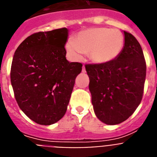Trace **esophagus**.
I'll return each mask as SVG.
<instances>
[{"mask_svg": "<svg viewBox=\"0 0 157 157\" xmlns=\"http://www.w3.org/2000/svg\"><path fill=\"white\" fill-rule=\"evenodd\" d=\"M82 71L83 72V73H85L86 72V68H85V65H83L82 67Z\"/></svg>", "mask_w": 157, "mask_h": 157, "instance_id": "obj_1", "label": "esophagus"}]
</instances>
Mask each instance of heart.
<instances>
[{"mask_svg": "<svg viewBox=\"0 0 157 157\" xmlns=\"http://www.w3.org/2000/svg\"><path fill=\"white\" fill-rule=\"evenodd\" d=\"M123 46L124 36L120 30L94 27L80 31L73 41L67 43L66 49L76 59L89 52L93 62L103 64L117 59Z\"/></svg>", "mask_w": 157, "mask_h": 157, "instance_id": "1", "label": "heart"}]
</instances>
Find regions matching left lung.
<instances>
[{
	"label": "left lung",
	"mask_w": 157,
	"mask_h": 157,
	"mask_svg": "<svg viewBox=\"0 0 157 157\" xmlns=\"http://www.w3.org/2000/svg\"><path fill=\"white\" fill-rule=\"evenodd\" d=\"M124 46L110 63L86 64L89 89L96 116L108 125L125 121L141 103L146 63L138 40L123 31Z\"/></svg>",
	"instance_id": "8db88e82"
}]
</instances>
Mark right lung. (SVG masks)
Instances as JSON below:
<instances>
[{"instance_id":"obj_1","label":"right lung","mask_w":157,"mask_h":157,"mask_svg":"<svg viewBox=\"0 0 157 157\" xmlns=\"http://www.w3.org/2000/svg\"><path fill=\"white\" fill-rule=\"evenodd\" d=\"M68 30L38 32L27 37L14 54L11 83L20 109L31 120L51 125L66 113L82 64L66 59Z\"/></svg>"}]
</instances>
